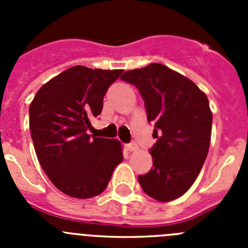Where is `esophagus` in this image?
Instances as JSON below:
<instances>
[{"label":"esophagus","mask_w":248,"mask_h":248,"mask_svg":"<svg viewBox=\"0 0 248 248\" xmlns=\"http://www.w3.org/2000/svg\"><path fill=\"white\" fill-rule=\"evenodd\" d=\"M125 149L128 151H134V150H137V149H138V145L135 143H129V144H126V145H125Z\"/></svg>","instance_id":"esophagus-1"}]
</instances>
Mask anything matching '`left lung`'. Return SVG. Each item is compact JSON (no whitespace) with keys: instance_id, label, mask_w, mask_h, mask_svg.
<instances>
[{"instance_id":"left-lung-1","label":"left lung","mask_w":248,"mask_h":248,"mask_svg":"<svg viewBox=\"0 0 248 248\" xmlns=\"http://www.w3.org/2000/svg\"><path fill=\"white\" fill-rule=\"evenodd\" d=\"M120 79L138 88L157 139L149 150L153 168L138 176L141 189L163 202L180 198L195 183L209 153V99L194 82L159 63L125 72Z\"/></svg>"}]
</instances>
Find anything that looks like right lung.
Returning a JSON list of instances; mask_svg holds the SVG:
<instances>
[{"label": "right lung", "instance_id": "1", "mask_svg": "<svg viewBox=\"0 0 248 248\" xmlns=\"http://www.w3.org/2000/svg\"><path fill=\"white\" fill-rule=\"evenodd\" d=\"M123 71L72 67L37 92L30 105V128L38 161L57 189L89 199L102 194L118 164V140L88 134L103 98Z\"/></svg>", "mask_w": 248, "mask_h": 248}]
</instances>
